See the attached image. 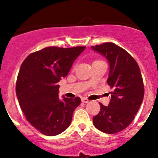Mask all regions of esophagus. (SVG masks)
I'll list each match as a JSON object with an SVG mask.
<instances>
[{"label": "esophagus", "instance_id": "1", "mask_svg": "<svg viewBox=\"0 0 158 158\" xmlns=\"http://www.w3.org/2000/svg\"><path fill=\"white\" fill-rule=\"evenodd\" d=\"M81 102L84 103H88L89 102V100L88 99H86V98H81Z\"/></svg>", "mask_w": 158, "mask_h": 158}]
</instances>
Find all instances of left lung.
Returning a JSON list of instances; mask_svg holds the SVG:
<instances>
[{
	"mask_svg": "<svg viewBox=\"0 0 158 158\" xmlns=\"http://www.w3.org/2000/svg\"><path fill=\"white\" fill-rule=\"evenodd\" d=\"M109 63L107 83L113 92L108 106L100 105V111L93 117L94 126L107 134H115L127 128L135 119L144 97V85L137 61L118 45L107 42L91 47Z\"/></svg>",
	"mask_w": 158,
	"mask_h": 158,
	"instance_id": "8db88e82",
	"label": "left lung"
}]
</instances>
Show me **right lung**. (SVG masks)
Wrapping results in <instances>:
<instances>
[{
  "instance_id": "1",
  "label": "right lung",
  "mask_w": 158,
  "mask_h": 158,
  "mask_svg": "<svg viewBox=\"0 0 158 158\" xmlns=\"http://www.w3.org/2000/svg\"><path fill=\"white\" fill-rule=\"evenodd\" d=\"M85 47H48L30 54L20 68L16 95L27 120L47 136L61 134L70 125L81 99L59 97L61 78L68 75Z\"/></svg>"
}]
</instances>
